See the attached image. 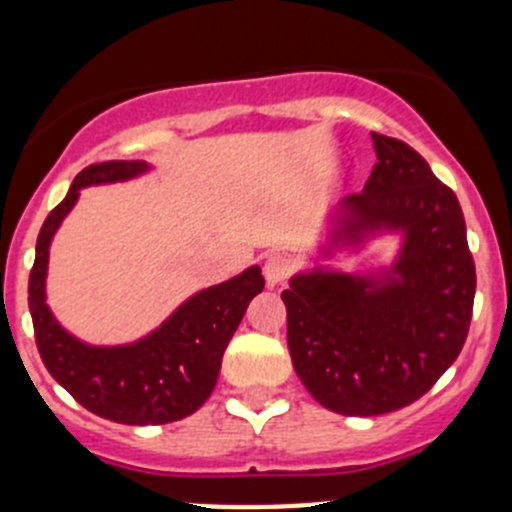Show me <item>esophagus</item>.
Returning a JSON list of instances; mask_svg holds the SVG:
<instances>
[{
  "label": "esophagus",
  "instance_id": "34e87169",
  "mask_svg": "<svg viewBox=\"0 0 512 512\" xmlns=\"http://www.w3.org/2000/svg\"><path fill=\"white\" fill-rule=\"evenodd\" d=\"M293 271L291 258L283 254H268L263 261V276H266L268 286H278V283L286 281Z\"/></svg>",
  "mask_w": 512,
  "mask_h": 512
}]
</instances>
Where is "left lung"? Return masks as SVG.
Instances as JSON below:
<instances>
[{
	"mask_svg": "<svg viewBox=\"0 0 512 512\" xmlns=\"http://www.w3.org/2000/svg\"><path fill=\"white\" fill-rule=\"evenodd\" d=\"M372 145L377 165L360 194L342 199L323 254L392 231L402 234L394 263L374 276L315 266L281 293L300 382L345 416L424 397L461 352L476 295L456 194L407 142L372 133Z\"/></svg>",
	"mask_w": 512,
	"mask_h": 512,
	"instance_id": "obj_1",
	"label": "left lung"
}]
</instances>
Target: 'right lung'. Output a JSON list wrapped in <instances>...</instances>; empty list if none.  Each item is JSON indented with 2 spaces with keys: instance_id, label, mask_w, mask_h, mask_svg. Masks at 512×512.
<instances>
[{
  "instance_id": "1",
  "label": "right lung",
  "mask_w": 512,
  "mask_h": 512,
  "mask_svg": "<svg viewBox=\"0 0 512 512\" xmlns=\"http://www.w3.org/2000/svg\"><path fill=\"white\" fill-rule=\"evenodd\" d=\"M147 170V162L140 160L86 167L41 226L29 276V310L46 370L88 412L130 426L170 424L207 402L231 335L251 298L263 291L261 268H246L219 286L194 293L160 328L130 345H88L61 328L46 305V266L56 229L83 187L125 182Z\"/></svg>"
}]
</instances>
